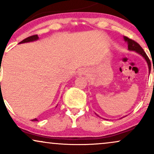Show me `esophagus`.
Wrapping results in <instances>:
<instances>
[{
  "mask_svg": "<svg viewBox=\"0 0 154 154\" xmlns=\"http://www.w3.org/2000/svg\"><path fill=\"white\" fill-rule=\"evenodd\" d=\"M79 74L80 75H87L88 74V70L87 69H82L79 72Z\"/></svg>",
  "mask_w": 154,
  "mask_h": 154,
  "instance_id": "obj_1",
  "label": "esophagus"
}]
</instances>
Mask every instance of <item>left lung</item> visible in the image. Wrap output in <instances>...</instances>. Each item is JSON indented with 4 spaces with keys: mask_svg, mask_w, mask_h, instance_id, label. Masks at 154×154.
Instances as JSON below:
<instances>
[{
    "mask_svg": "<svg viewBox=\"0 0 154 154\" xmlns=\"http://www.w3.org/2000/svg\"><path fill=\"white\" fill-rule=\"evenodd\" d=\"M124 40H125V42H127L128 43V49L130 51H135V52L138 53L139 54H140L141 56H143V57L145 59H146V61H147V63H148V69H149V73H150V69H151V61H150V59L148 57V56L146 55V53H145V51H143V49L141 48L140 45H139L138 43H136L135 40H132V39H130L128 38V37H124ZM97 116H98V114H96Z\"/></svg>",
    "mask_w": 154,
    "mask_h": 154,
    "instance_id": "obj_1",
    "label": "left lung"
}]
</instances>
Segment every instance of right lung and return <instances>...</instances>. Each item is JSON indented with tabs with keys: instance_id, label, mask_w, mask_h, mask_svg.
Returning a JSON list of instances; mask_svg holds the SVG:
<instances>
[{
	"instance_id": "right-lung-1",
	"label": "right lung",
	"mask_w": 154,
	"mask_h": 154,
	"mask_svg": "<svg viewBox=\"0 0 154 154\" xmlns=\"http://www.w3.org/2000/svg\"><path fill=\"white\" fill-rule=\"evenodd\" d=\"M38 35H32V36H30V37H28V38H26L24 39V40H23L22 41H21L20 43H29V42H32V41H35V40H38ZM32 121H38V119H32Z\"/></svg>"
}]
</instances>
